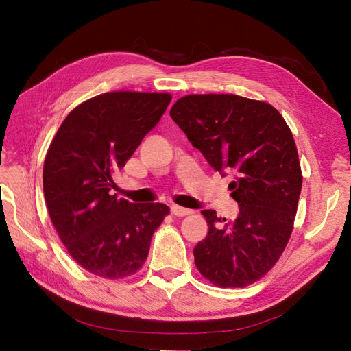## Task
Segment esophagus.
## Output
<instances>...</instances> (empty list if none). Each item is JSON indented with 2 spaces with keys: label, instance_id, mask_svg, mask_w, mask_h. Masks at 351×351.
Returning a JSON list of instances; mask_svg holds the SVG:
<instances>
[{
  "label": "esophagus",
  "instance_id": "obj_1",
  "mask_svg": "<svg viewBox=\"0 0 351 351\" xmlns=\"http://www.w3.org/2000/svg\"><path fill=\"white\" fill-rule=\"evenodd\" d=\"M171 214L176 215V217H186V215H190L193 214L192 209H187V208H182L178 205H173L171 206Z\"/></svg>",
  "mask_w": 351,
  "mask_h": 351
}]
</instances>
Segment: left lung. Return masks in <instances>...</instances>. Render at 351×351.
Segmentation results:
<instances>
[{
    "label": "left lung",
    "instance_id": "1",
    "mask_svg": "<svg viewBox=\"0 0 351 351\" xmlns=\"http://www.w3.org/2000/svg\"><path fill=\"white\" fill-rule=\"evenodd\" d=\"M169 115L215 171L234 174L239 215L221 225L215 210H202L209 231L193 250L196 268L222 289L250 285L293 231L303 177L290 127L271 104L228 93L186 95Z\"/></svg>",
    "mask_w": 351,
    "mask_h": 351
}]
</instances>
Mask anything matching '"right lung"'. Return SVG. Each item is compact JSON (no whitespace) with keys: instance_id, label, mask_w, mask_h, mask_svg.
<instances>
[{"instance_id":"right-lung-1","label":"right lung","mask_w":351,"mask_h":351,"mask_svg":"<svg viewBox=\"0 0 351 351\" xmlns=\"http://www.w3.org/2000/svg\"><path fill=\"white\" fill-rule=\"evenodd\" d=\"M171 95L107 92L77 105L61 123L44 164V195L52 224L82 268L108 280L136 274L164 204H132L111 195L121 169L165 112Z\"/></svg>"}]
</instances>
